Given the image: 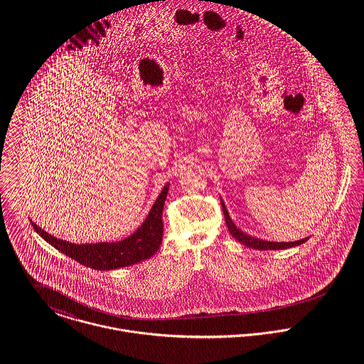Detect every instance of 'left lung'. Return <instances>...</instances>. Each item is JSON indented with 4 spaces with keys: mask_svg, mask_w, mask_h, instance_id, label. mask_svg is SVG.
Returning a JSON list of instances; mask_svg holds the SVG:
<instances>
[{
    "mask_svg": "<svg viewBox=\"0 0 364 364\" xmlns=\"http://www.w3.org/2000/svg\"><path fill=\"white\" fill-rule=\"evenodd\" d=\"M221 206H223V213H224V218H225V223H227V227H228V231L230 234L237 240L240 241L241 244H244L245 247L248 248H254V250H259V251H267V250H287V248H293V247H297V245H301L303 242H306L309 238H304V240H300V241H294V242H270V241H264V240H259V238H255V237H251L248 234H245L244 231H241L240 228H237V225L232 223V220L230 218V214L225 208L224 202L221 200Z\"/></svg>",
    "mask_w": 364,
    "mask_h": 364,
    "instance_id": "8db88e82",
    "label": "left lung"
}]
</instances>
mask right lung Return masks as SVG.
I'll list each match as a JSON object with an SVG mask.
<instances>
[{"instance_id": "obj_1", "label": "right lung", "mask_w": 364, "mask_h": 364, "mask_svg": "<svg viewBox=\"0 0 364 364\" xmlns=\"http://www.w3.org/2000/svg\"><path fill=\"white\" fill-rule=\"evenodd\" d=\"M168 188L169 185L166 183L139 230L117 242L73 244L48 234L32 220L31 223L33 230L55 250L87 267L95 270H112L132 266L141 260L150 259L159 250L164 231L162 208L168 195Z\"/></svg>"}]
</instances>
